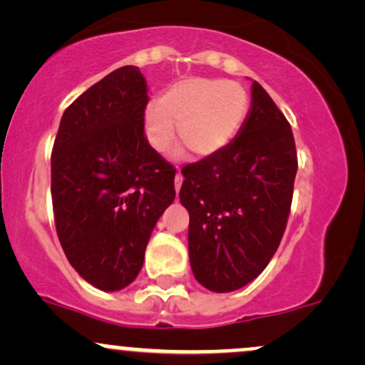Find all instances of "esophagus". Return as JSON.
I'll return each mask as SVG.
<instances>
[{
  "label": "esophagus",
  "instance_id": "1",
  "mask_svg": "<svg viewBox=\"0 0 365 365\" xmlns=\"http://www.w3.org/2000/svg\"><path fill=\"white\" fill-rule=\"evenodd\" d=\"M183 183V175L180 173V171H177V175H175V190H180V187H182Z\"/></svg>",
  "mask_w": 365,
  "mask_h": 365
}]
</instances>
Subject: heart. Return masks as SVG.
<instances>
[{"label": "heart", "instance_id": "heart-1", "mask_svg": "<svg viewBox=\"0 0 365 365\" xmlns=\"http://www.w3.org/2000/svg\"><path fill=\"white\" fill-rule=\"evenodd\" d=\"M249 111V94L240 83L220 78H187L166 89L158 106L145 111V137L163 153L180 139L199 158L225 149L237 135Z\"/></svg>", "mask_w": 365, "mask_h": 365}]
</instances>
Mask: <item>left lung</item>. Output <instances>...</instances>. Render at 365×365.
Segmentation results:
<instances>
[{"label": "left lung", "instance_id": "left-lung-1", "mask_svg": "<svg viewBox=\"0 0 365 365\" xmlns=\"http://www.w3.org/2000/svg\"><path fill=\"white\" fill-rule=\"evenodd\" d=\"M297 150L292 127L259 82L238 135L182 168L188 255L195 279L226 293L262 273L287 228Z\"/></svg>", "mask_w": 365, "mask_h": 365}]
</instances>
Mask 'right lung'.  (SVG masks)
<instances>
[{"instance_id":"obj_1","label":"right lung","mask_w":365,"mask_h":365,"mask_svg":"<svg viewBox=\"0 0 365 365\" xmlns=\"http://www.w3.org/2000/svg\"><path fill=\"white\" fill-rule=\"evenodd\" d=\"M148 83L121 66L63 113L51 154L56 233L73 269L104 292L137 278L145 247L175 200V170L149 145Z\"/></svg>"}]
</instances>
